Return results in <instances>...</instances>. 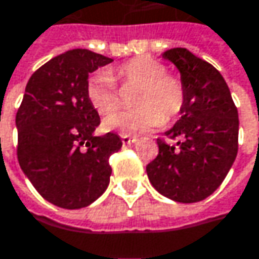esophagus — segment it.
I'll list each match as a JSON object with an SVG mask.
<instances>
[{"instance_id": "1", "label": "esophagus", "mask_w": 259, "mask_h": 259, "mask_svg": "<svg viewBox=\"0 0 259 259\" xmlns=\"http://www.w3.org/2000/svg\"><path fill=\"white\" fill-rule=\"evenodd\" d=\"M121 142H123L124 145L136 144V142H138V138H135V136H129V135H121Z\"/></svg>"}]
</instances>
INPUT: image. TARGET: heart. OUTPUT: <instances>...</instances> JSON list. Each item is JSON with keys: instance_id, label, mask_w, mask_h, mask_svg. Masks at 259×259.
<instances>
[{"instance_id": "obj_1", "label": "heart", "mask_w": 259, "mask_h": 259, "mask_svg": "<svg viewBox=\"0 0 259 259\" xmlns=\"http://www.w3.org/2000/svg\"><path fill=\"white\" fill-rule=\"evenodd\" d=\"M126 87L141 85L133 110L113 112L121 105V97L115 78ZM87 98L92 106L102 115H108L104 127L124 135H142L161 127L166 118H175L185 104V89L182 81L167 74L164 63L139 56L118 65L111 71H98L87 81Z\"/></svg>"}]
</instances>
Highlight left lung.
<instances>
[{"mask_svg": "<svg viewBox=\"0 0 259 259\" xmlns=\"http://www.w3.org/2000/svg\"><path fill=\"white\" fill-rule=\"evenodd\" d=\"M175 63L185 89L181 118L157 139L158 154L147 166L153 187L179 203L209 197L227 177L239 150V114L220 71L190 50L177 47L161 55Z\"/></svg>", "mask_w": 259, "mask_h": 259, "instance_id": "obj_1", "label": "left lung"}]
</instances>
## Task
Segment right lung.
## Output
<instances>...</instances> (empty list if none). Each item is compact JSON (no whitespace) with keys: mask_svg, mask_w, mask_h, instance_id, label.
Wrapping results in <instances>:
<instances>
[{"mask_svg":"<svg viewBox=\"0 0 259 259\" xmlns=\"http://www.w3.org/2000/svg\"><path fill=\"white\" fill-rule=\"evenodd\" d=\"M112 59L74 49L38 68L16 114L17 160L41 197L63 209H81L109 184V157L123 142L101 124L87 98L89 74Z\"/></svg>","mask_w":259,"mask_h":259,"instance_id":"1","label":"right lung"}]
</instances>
